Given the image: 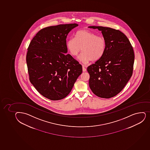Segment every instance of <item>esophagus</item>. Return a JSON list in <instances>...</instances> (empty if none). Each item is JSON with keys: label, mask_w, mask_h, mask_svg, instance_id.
I'll list each match as a JSON object with an SVG mask.
<instances>
[{"label": "esophagus", "mask_w": 150, "mask_h": 150, "mask_svg": "<svg viewBox=\"0 0 150 150\" xmlns=\"http://www.w3.org/2000/svg\"><path fill=\"white\" fill-rule=\"evenodd\" d=\"M82 68H83V72H86V71H87L86 68V67H85V66H84V65L82 66Z\"/></svg>", "instance_id": "1"}]
</instances>
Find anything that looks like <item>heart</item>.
Listing matches in <instances>:
<instances>
[{
    "label": "heart",
    "instance_id": "b5f03b06",
    "mask_svg": "<svg viewBox=\"0 0 150 150\" xmlns=\"http://www.w3.org/2000/svg\"><path fill=\"white\" fill-rule=\"evenodd\" d=\"M66 45L68 51L75 57L83 50V52L78 59L83 64H87L91 60H98L103 56L106 49L105 39L88 30L77 31L75 38L68 39Z\"/></svg>",
    "mask_w": 150,
    "mask_h": 150
}]
</instances>
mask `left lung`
Masks as SVG:
<instances>
[{"instance_id": "1", "label": "left lung", "mask_w": 150, "mask_h": 150, "mask_svg": "<svg viewBox=\"0 0 150 150\" xmlns=\"http://www.w3.org/2000/svg\"><path fill=\"white\" fill-rule=\"evenodd\" d=\"M88 28L101 31L106 43L103 56L88 67L89 86L97 96L110 98L122 91L132 76L133 48L125 34L119 30L101 26Z\"/></svg>"}]
</instances>
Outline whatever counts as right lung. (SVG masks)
<instances>
[{"mask_svg": "<svg viewBox=\"0 0 150 150\" xmlns=\"http://www.w3.org/2000/svg\"><path fill=\"white\" fill-rule=\"evenodd\" d=\"M78 26L59 25L40 30L28 46L26 61L30 80L40 94L51 100L70 93L82 67L67 53V36Z\"/></svg>", "mask_w": 150, "mask_h": 150, "instance_id": "1", "label": "right lung"}]
</instances>
